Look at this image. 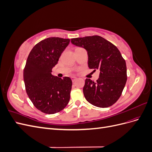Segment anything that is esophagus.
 I'll use <instances>...</instances> for the list:
<instances>
[{
  "label": "esophagus",
  "instance_id": "1",
  "mask_svg": "<svg viewBox=\"0 0 152 152\" xmlns=\"http://www.w3.org/2000/svg\"><path fill=\"white\" fill-rule=\"evenodd\" d=\"M71 79H72V80L73 82H74V81L77 79V78L76 77L73 76V77H71Z\"/></svg>",
  "mask_w": 152,
  "mask_h": 152
}]
</instances>
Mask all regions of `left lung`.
I'll return each instance as SVG.
<instances>
[{
    "label": "left lung",
    "mask_w": 152,
    "mask_h": 152,
    "mask_svg": "<svg viewBox=\"0 0 152 152\" xmlns=\"http://www.w3.org/2000/svg\"><path fill=\"white\" fill-rule=\"evenodd\" d=\"M71 42L87 50L89 68L99 70L96 82L86 79L83 93L86 100L99 108L113 105L121 97L127 81L126 63L119 50L98 35L72 39Z\"/></svg>",
    "instance_id": "1"
}]
</instances>
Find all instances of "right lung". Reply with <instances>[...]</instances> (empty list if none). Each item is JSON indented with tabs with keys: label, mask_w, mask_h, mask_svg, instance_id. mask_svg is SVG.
I'll return each instance as SVG.
<instances>
[{
	"label": "right lung",
	"mask_w": 152,
	"mask_h": 152,
	"mask_svg": "<svg viewBox=\"0 0 152 152\" xmlns=\"http://www.w3.org/2000/svg\"><path fill=\"white\" fill-rule=\"evenodd\" d=\"M70 39L49 37L37 44L30 51L23 70L26 93L35 107L43 113L61 111L70 98L72 82L51 74Z\"/></svg>",
	"instance_id": "right-lung-1"
}]
</instances>
